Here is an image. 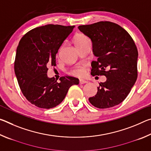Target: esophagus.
Masks as SVG:
<instances>
[{"instance_id": "34e87169", "label": "esophagus", "mask_w": 151, "mask_h": 151, "mask_svg": "<svg viewBox=\"0 0 151 151\" xmlns=\"http://www.w3.org/2000/svg\"><path fill=\"white\" fill-rule=\"evenodd\" d=\"M79 83H80V84H81V85H83V84L88 83V81H86V80H84V79H80V81H79Z\"/></svg>"}]
</instances>
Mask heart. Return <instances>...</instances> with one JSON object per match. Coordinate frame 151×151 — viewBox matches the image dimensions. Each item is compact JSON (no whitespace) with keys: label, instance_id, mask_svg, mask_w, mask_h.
Returning a JSON list of instances; mask_svg holds the SVG:
<instances>
[{"label":"heart","instance_id":"obj_1","mask_svg":"<svg viewBox=\"0 0 151 151\" xmlns=\"http://www.w3.org/2000/svg\"><path fill=\"white\" fill-rule=\"evenodd\" d=\"M88 40H90L88 38V37L85 35L82 34V33H79L76 36L75 38V45H78V44H81L82 42L88 41ZM63 48V46H60L59 49H58V53H60L61 51H62ZM73 73L74 75L78 76H81L83 75L84 74V69L82 67H76L73 68L72 70Z\"/></svg>","mask_w":151,"mask_h":151}]
</instances>
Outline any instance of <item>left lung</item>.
Returning a JSON list of instances; mask_svg holds the SVG:
<instances>
[{
    "mask_svg": "<svg viewBox=\"0 0 151 151\" xmlns=\"http://www.w3.org/2000/svg\"><path fill=\"white\" fill-rule=\"evenodd\" d=\"M78 29L91 39L93 53L98 57L91 63V74L106 77L88 101L99 109L116 106L127 98L137 81V46L126 30L112 22L81 25Z\"/></svg>",
    "mask_w": 151,
    "mask_h": 151,
    "instance_id": "obj_1",
    "label": "left lung"
}]
</instances>
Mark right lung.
<instances>
[{"label": "right lung", "mask_w": 151, "mask_h": 151, "mask_svg": "<svg viewBox=\"0 0 151 151\" xmlns=\"http://www.w3.org/2000/svg\"><path fill=\"white\" fill-rule=\"evenodd\" d=\"M75 26L47 24L27 32L17 47L14 73L22 94L28 101L41 109L58 105L77 78L61 76L59 82L47 76L48 66L56 65V55Z\"/></svg>", "instance_id": "1"}]
</instances>
